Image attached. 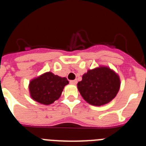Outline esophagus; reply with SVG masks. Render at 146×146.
Wrapping results in <instances>:
<instances>
[{
    "label": "esophagus",
    "mask_w": 146,
    "mask_h": 146,
    "mask_svg": "<svg viewBox=\"0 0 146 146\" xmlns=\"http://www.w3.org/2000/svg\"><path fill=\"white\" fill-rule=\"evenodd\" d=\"M77 83H78L77 80H70V83H71V84H73V85H76V84H77Z\"/></svg>",
    "instance_id": "obj_1"
}]
</instances>
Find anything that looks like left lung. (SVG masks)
I'll use <instances>...</instances> for the list:
<instances>
[{"label":"left lung","instance_id":"left-lung-1","mask_svg":"<svg viewBox=\"0 0 146 146\" xmlns=\"http://www.w3.org/2000/svg\"><path fill=\"white\" fill-rule=\"evenodd\" d=\"M120 86L119 76L107 67L88 70L78 82L80 93L89 104L103 106L115 98Z\"/></svg>","mask_w":146,"mask_h":146}]
</instances>
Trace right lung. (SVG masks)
Here are the masks:
<instances>
[{
    "instance_id": "right-lung-1",
    "label": "right lung",
    "mask_w": 146,
    "mask_h": 146,
    "mask_svg": "<svg viewBox=\"0 0 146 146\" xmlns=\"http://www.w3.org/2000/svg\"><path fill=\"white\" fill-rule=\"evenodd\" d=\"M68 81L66 78L46 72L32 80L29 83L31 97L43 105H49L60 97L61 93Z\"/></svg>"
}]
</instances>
